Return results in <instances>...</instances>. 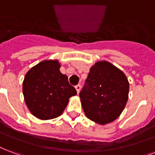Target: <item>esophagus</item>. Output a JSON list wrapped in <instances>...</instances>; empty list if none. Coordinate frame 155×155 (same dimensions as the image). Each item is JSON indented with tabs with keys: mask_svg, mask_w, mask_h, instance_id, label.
Returning a JSON list of instances; mask_svg holds the SVG:
<instances>
[{
	"mask_svg": "<svg viewBox=\"0 0 155 155\" xmlns=\"http://www.w3.org/2000/svg\"><path fill=\"white\" fill-rule=\"evenodd\" d=\"M75 89H76V91H77V93L78 94L79 91H80V90H81V85H77L76 87H75Z\"/></svg>",
	"mask_w": 155,
	"mask_h": 155,
	"instance_id": "34e87169",
	"label": "esophagus"
}]
</instances>
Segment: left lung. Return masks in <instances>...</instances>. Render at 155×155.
Listing matches in <instances>:
<instances>
[{"label": "left lung", "mask_w": 155, "mask_h": 155, "mask_svg": "<svg viewBox=\"0 0 155 155\" xmlns=\"http://www.w3.org/2000/svg\"><path fill=\"white\" fill-rule=\"evenodd\" d=\"M128 91L125 74L112 64L101 61L91 68L79 96L86 116L105 124L114 121L123 112Z\"/></svg>", "instance_id": "obj_1"}]
</instances>
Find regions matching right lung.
Here are the masks:
<instances>
[{"label": "right lung", "mask_w": 155, "mask_h": 155, "mask_svg": "<svg viewBox=\"0 0 155 155\" xmlns=\"http://www.w3.org/2000/svg\"><path fill=\"white\" fill-rule=\"evenodd\" d=\"M57 60H44L27 73L23 83L24 101L35 117L46 120L59 117L77 94Z\"/></svg>", "instance_id": "right-lung-1"}]
</instances>
